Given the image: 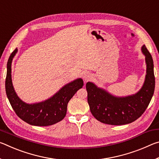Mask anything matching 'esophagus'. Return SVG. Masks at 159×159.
Returning a JSON list of instances; mask_svg holds the SVG:
<instances>
[{
	"instance_id": "34e87169",
	"label": "esophagus",
	"mask_w": 159,
	"mask_h": 159,
	"mask_svg": "<svg viewBox=\"0 0 159 159\" xmlns=\"http://www.w3.org/2000/svg\"><path fill=\"white\" fill-rule=\"evenodd\" d=\"M83 80H85V82L89 81L90 79H92L93 78V75L92 74H90V72H85V73L83 74Z\"/></svg>"
}]
</instances>
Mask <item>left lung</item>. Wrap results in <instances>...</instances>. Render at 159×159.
<instances>
[{"label":"left lung","instance_id":"1","mask_svg":"<svg viewBox=\"0 0 159 159\" xmlns=\"http://www.w3.org/2000/svg\"><path fill=\"white\" fill-rule=\"evenodd\" d=\"M142 52L145 56L147 74L142 88L134 95L116 97L98 88L93 83H86L90 111L99 121L114 125L128 124L140 117L147 109L155 88L154 62L144 45Z\"/></svg>","mask_w":159,"mask_h":159}]
</instances>
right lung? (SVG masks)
Here are the masks:
<instances>
[{
	"label": "right lung",
	"mask_w": 159,
	"mask_h": 159,
	"mask_svg": "<svg viewBox=\"0 0 159 159\" xmlns=\"http://www.w3.org/2000/svg\"><path fill=\"white\" fill-rule=\"evenodd\" d=\"M17 52L11 53L7 64L5 91L12 109L24 121L32 125L48 126L61 121L66 114L67 104L75 93L81 88L83 81L78 79L68 83L47 100L35 104H26L19 98L13 88L11 76L12 59Z\"/></svg>",
	"instance_id": "obj_1"
}]
</instances>
